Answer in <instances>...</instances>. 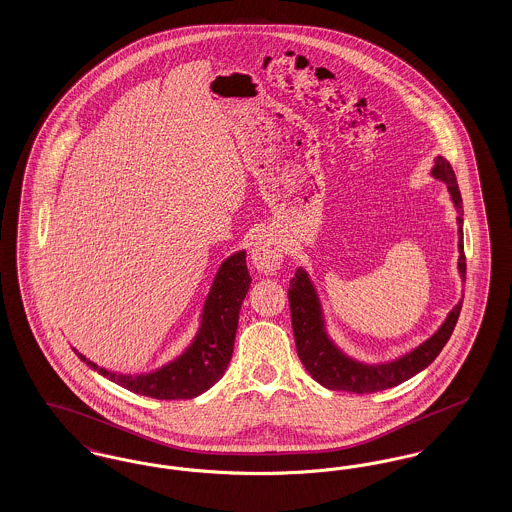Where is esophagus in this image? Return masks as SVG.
Returning <instances> with one entry per match:
<instances>
[{"label":"esophagus","instance_id":"34e87169","mask_svg":"<svg viewBox=\"0 0 512 512\" xmlns=\"http://www.w3.org/2000/svg\"><path fill=\"white\" fill-rule=\"evenodd\" d=\"M284 261V244L272 236L261 234L251 249V265L263 274H272Z\"/></svg>","mask_w":512,"mask_h":512}]
</instances>
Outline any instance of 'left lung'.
Wrapping results in <instances>:
<instances>
[{"instance_id": "8db88e82", "label": "left lung", "mask_w": 512, "mask_h": 512, "mask_svg": "<svg viewBox=\"0 0 512 512\" xmlns=\"http://www.w3.org/2000/svg\"><path fill=\"white\" fill-rule=\"evenodd\" d=\"M430 174L447 186L453 207L457 211V234H459V276L464 282L466 261H464L463 242V197L455 178L453 167L447 159L438 155L434 159V169ZM290 309H292L293 338L297 355L307 372L317 380L320 386L334 391H353V393H372L388 390L413 378L420 370L432 365L443 345L451 338L457 318L461 315L463 299L447 313L438 330L416 345L405 355H399L382 363H365L347 355L328 332L322 301L317 288L303 267L297 268L290 282Z\"/></svg>"}]
</instances>
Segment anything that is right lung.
Returning <instances> with one entry per match:
<instances>
[{
  "instance_id": "obj_1",
  "label": "right lung",
  "mask_w": 512,
  "mask_h": 512,
  "mask_svg": "<svg viewBox=\"0 0 512 512\" xmlns=\"http://www.w3.org/2000/svg\"><path fill=\"white\" fill-rule=\"evenodd\" d=\"M251 284L245 249L228 255L213 278L205 297L194 338L180 355L159 368L138 374L109 370L74 353L103 378L124 390L153 399H192L213 388L230 365L240 309Z\"/></svg>"
}]
</instances>
